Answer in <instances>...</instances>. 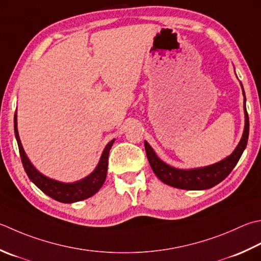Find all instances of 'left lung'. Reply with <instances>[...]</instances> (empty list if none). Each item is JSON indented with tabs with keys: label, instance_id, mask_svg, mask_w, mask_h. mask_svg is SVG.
Masks as SVG:
<instances>
[{
	"label": "left lung",
	"instance_id": "obj_1",
	"mask_svg": "<svg viewBox=\"0 0 261 261\" xmlns=\"http://www.w3.org/2000/svg\"><path fill=\"white\" fill-rule=\"evenodd\" d=\"M244 113H246V126H244L242 139L236 148V150L232 152V155L226 157L225 160L202 168H195V170L187 171L178 170V168H174L162 162L155 154V151L152 150V148L148 145V142L145 141L146 154L151 170L165 185L177 189H183V190H205V189L213 188L214 186L218 185L236 167L248 144L249 116L246 107V95H244Z\"/></svg>",
	"mask_w": 261,
	"mask_h": 261
}]
</instances>
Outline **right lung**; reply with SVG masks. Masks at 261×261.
I'll return each mask as SVG.
<instances>
[{
  "label": "right lung",
  "mask_w": 261,
  "mask_h": 261,
  "mask_svg": "<svg viewBox=\"0 0 261 261\" xmlns=\"http://www.w3.org/2000/svg\"><path fill=\"white\" fill-rule=\"evenodd\" d=\"M14 135L15 138H17L19 154L20 157H21L23 168L25 173H27L28 177L30 178V181L34 182L35 186H37V188H39L40 190L46 193L47 196H49L50 198H53L54 200H58L64 203H71L84 200V199L94 196L101 188V186L104 185L107 173V166H109L110 149L112 145H113L114 140H112L107 144L103 154H101L98 165H97L95 171L91 173L90 175L85 177L84 180L74 183H62L54 181L52 178H48L44 176L43 174H40L28 160L27 155L24 154L21 141H20V138L18 135L17 114H14Z\"/></svg>",
  "instance_id": "obj_1"
}]
</instances>
